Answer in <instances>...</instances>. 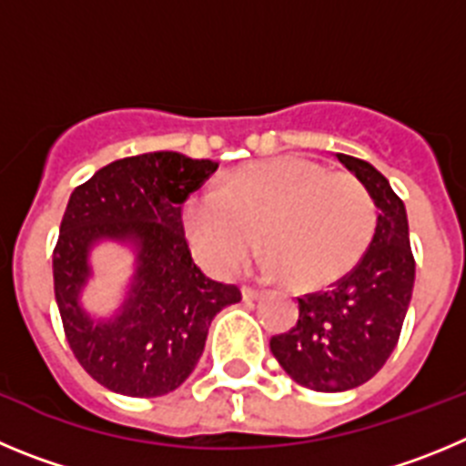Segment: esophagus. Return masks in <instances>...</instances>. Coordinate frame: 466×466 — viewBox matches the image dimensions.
Listing matches in <instances>:
<instances>
[{
    "label": "esophagus",
    "mask_w": 466,
    "mask_h": 466,
    "mask_svg": "<svg viewBox=\"0 0 466 466\" xmlns=\"http://www.w3.org/2000/svg\"><path fill=\"white\" fill-rule=\"evenodd\" d=\"M241 295H243V299H246V301H255V299H259L264 292L258 290V288H250V285H243Z\"/></svg>",
    "instance_id": "esophagus-1"
}]
</instances>
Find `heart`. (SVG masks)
<instances>
[{"label": "heart", "instance_id": "heart-1", "mask_svg": "<svg viewBox=\"0 0 466 466\" xmlns=\"http://www.w3.org/2000/svg\"><path fill=\"white\" fill-rule=\"evenodd\" d=\"M192 253L218 276H232L258 246L262 264L299 288L339 279L362 258L376 229V204L353 174L306 157L250 162L220 190L183 207Z\"/></svg>", "mask_w": 466, "mask_h": 466}]
</instances>
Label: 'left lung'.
<instances>
[{"instance_id":"left-lung-1","label":"left lung","mask_w":466,"mask_h":466,"mask_svg":"<svg viewBox=\"0 0 466 466\" xmlns=\"http://www.w3.org/2000/svg\"><path fill=\"white\" fill-rule=\"evenodd\" d=\"M337 157L374 197V238L353 271L299 297L297 325L269 341L285 374L316 392H343L379 374L400 341L416 280L404 202L376 167L353 155Z\"/></svg>"}]
</instances>
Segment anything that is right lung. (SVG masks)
Here are the masks:
<instances>
[{"label": "right lung", "instance_id": "right-lung-1", "mask_svg": "<svg viewBox=\"0 0 466 466\" xmlns=\"http://www.w3.org/2000/svg\"><path fill=\"white\" fill-rule=\"evenodd\" d=\"M218 162L174 150L102 167L71 192L53 250L56 299L71 350L92 379L127 397H160L192 374L208 327L241 301L237 285L211 280L192 262L181 207ZM127 242L135 276L116 317L95 321L80 306L97 240Z\"/></svg>", "mask_w": 466, "mask_h": 466}]
</instances>
